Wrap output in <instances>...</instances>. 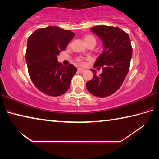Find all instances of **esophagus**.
<instances>
[{
    "instance_id": "1",
    "label": "esophagus",
    "mask_w": 159,
    "mask_h": 159,
    "mask_svg": "<svg viewBox=\"0 0 159 159\" xmlns=\"http://www.w3.org/2000/svg\"><path fill=\"white\" fill-rule=\"evenodd\" d=\"M84 71H85V70L83 69H80V68H79V69H78V71H79V73H83V72Z\"/></svg>"
}]
</instances>
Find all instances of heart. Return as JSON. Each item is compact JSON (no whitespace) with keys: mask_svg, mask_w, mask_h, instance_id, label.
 Segmentation results:
<instances>
[{"mask_svg":"<svg viewBox=\"0 0 159 159\" xmlns=\"http://www.w3.org/2000/svg\"><path fill=\"white\" fill-rule=\"evenodd\" d=\"M83 39H84V41H85L86 43H87L89 42V41H95V39L93 36H91V35H85ZM83 60H84V59H83V57H78L76 59V61L79 64H83Z\"/></svg>","mask_w":159,"mask_h":159,"instance_id":"b5f03b06","label":"heart"}]
</instances>
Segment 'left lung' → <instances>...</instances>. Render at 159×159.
I'll use <instances>...</instances> for the list:
<instances>
[{
  "label": "left lung",
  "mask_w": 159,
  "mask_h": 159,
  "mask_svg": "<svg viewBox=\"0 0 159 159\" xmlns=\"http://www.w3.org/2000/svg\"><path fill=\"white\" fill-rule=\"evenodd\" d=\"M100 38L104 51L95 61L94 67H102L99 76L90 69L93 78L86 83L88 90L99 98H105L119 89L130 69L133 48L128 34L118 27L96 26L90 28Z\"/></svg>",
  "instance_id": "left-lung-1"
}]
</instances>
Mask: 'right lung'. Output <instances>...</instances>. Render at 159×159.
Wrapping results in <instances>:
<instances>
[{
    "mask_svg": "<svg viewBox=\"0 0 159 159\" xmlns=\"http://www.w3.org/2000/svg\"><path fill=\"white\" fill-rule=\"evenodd\" d=\"M75 34L57 26L38 29L27 41L26 60L29 76L34 85L45 95L57 97L69 89L77 69L64 66L57 55L65 50Z\"/></svg>",
    "mask_w": 159,
    "mask_h": 159,
    "instance_id": "add662e5",
    "label": "right lung"
}]
</instances>
